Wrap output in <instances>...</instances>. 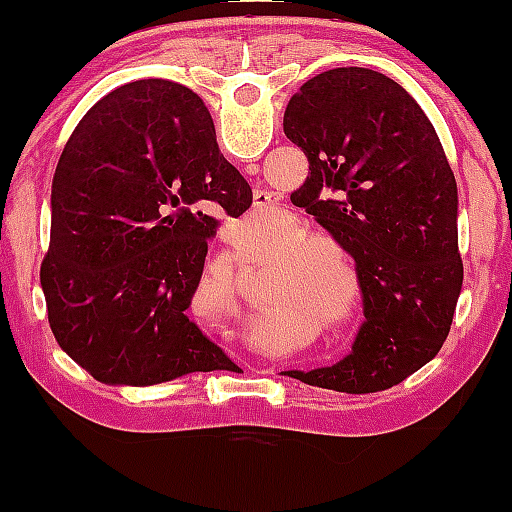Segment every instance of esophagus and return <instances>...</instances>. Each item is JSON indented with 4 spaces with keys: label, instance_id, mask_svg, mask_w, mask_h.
<instances>
[{
    "label": "esophagus",
    "instance_id": "esophagus-1",
    "mask_svg": "<svg viewBox=\"0 0 512 512\" xmlns=\"http://www.w3.org/2000/svg\"><path fill=\"white\" fill-rule=\"evenodd\" d=\"M274 204V199H272V195H269V192H255V207H272ZM257 373H267V375H274V370L272 368H267V370H257Z\"/></svg>",
    "mask_w": 512,
    "mask_h": 512
}]
</instances>
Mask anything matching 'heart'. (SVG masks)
<instances>
[{"label": "heart", "instance_id": "heart-1", "mask_svg": "<svg viewBox=\"0 0 512 512\" xmlns=\"http://www.w3.org/2000/svg\"><path fill=\"white\" fill-rule=\"evenodd\" d=\"M286 245L276 257V264L281 269L293 270L276 274L269 279L267 289L262 293L264 305H291L298 303L303 308H310L315 315L330 313V308L339 301L344 286L339 269L334 267L332 257L325 250L337 252L344 257V250L339 245L330 243L325 236H303L301 223H289L281 233V243Z\"/></svg>", "mask_w": 512, "mask_h": 512}]
</instances>
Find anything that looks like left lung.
Masks as SVG:
<instances>
[{"instance_id":"8db88e82","label":"left lung","mask_w":512,"mask_h":512,"mask_svg":"<svg viewBox=\"0 0 512 512\" xmlns=\"http://www.w3.org/2000/svg\"><path fill=\"white\" fill-rule=\"evenodd\" d=\"M284 134L308 158L291 202L354 257L366 315L349 356L291 375L349 395L399 385L438 354L462 291L457 182L436 129L390 76L339 67L293 93Z\"/></svg>"}]
</instances>
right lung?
Returning <instances> with one entry per match:
<instances>
[{
    "label": "right lung",
    "instance_id": "obj_1",
    "mask_svg": "<svg viewBox=\"0 0 512 512\" xmlns=\"http://www.w3.org/2000/svg\"><path fill=\"white\" fill-rule=\"evenodd\" d=\"M250 204L195 91L142 79L101 98L52 180L40 286L62 351L105 385L231 368L187 308L219 226L209 211L236 219Z\"/></svg>",
    "mask_w": 512,
    "mask_h": 512
}]
</instances>
